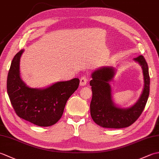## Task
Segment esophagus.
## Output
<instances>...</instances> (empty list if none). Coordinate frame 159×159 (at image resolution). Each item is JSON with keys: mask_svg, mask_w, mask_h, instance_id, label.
<instances>
[{"mask_svg": "<svg viewBox=\"0 0 159 159\" xmlns=\"http://www.w3.org/2000/svg\"><path fill=\"white\" fill-rule=\"evenodd\" d=\"M88 76H87V75H86V74H85V75H83L81 78H80V86H85L86 85L87 83L88 82Z\"/></svg>", "mask_w": 159, "mask_h": 159, "instance_id": "obj_1", "label": "esophagus"}]
</instances>
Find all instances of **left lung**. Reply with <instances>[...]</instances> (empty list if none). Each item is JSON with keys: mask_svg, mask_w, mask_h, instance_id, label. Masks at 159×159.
<instances>
[{"mask_svg": "<svg viewBox=\"0 0 159 159\" xmlns=\"http://www.w3.org/2000/svg\"><path fill=\"white\" fill-rule=\"evenodd\" d=\"M143 70L144 87L137 102L128 109H121L115 105L112 100L109 82L115 75L112 67H103L95 70L92 74V99L90 113L94 122L109 128H122L130 126L139 117L146 107L150 93V76L148 66L143 55L134 58Z\"/></svg>", "mask_w": 159, "mask_h": 159, "instance_id": "obj_1", "label": "left lung"}]
</instances>
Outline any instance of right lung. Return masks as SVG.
Returning <instances> with one entry per match:
<instances>
[{"instance_id":"add662e5","label":"right lung","mask_w":159,"mask_h":159,"mask_svg":"<svg viewBox=\"0 0 159 159\" xmlns=\"http://www.w3.org/2000/svg\"><path fill=\"white\" fill-rule=\"evenodd\" d=\"M23 51L13 57L9 70L7 89L10 102L20 118L39 126H50L61 117L67 101L78 89L80 80L75 78L46 89L30 88L20 76V59Z\"/></svg>"}]
</instances>
